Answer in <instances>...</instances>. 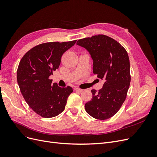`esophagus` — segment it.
I'll return each instance as SVG.
<instances>
[{
	"mask_svg": "<svg viewBox=\"0 0 157 157\" xmlns=\"http://www.w3.org/2000/svg\"><path fill=\"white\" fill-rule=\"evenodd\" d=\"M75 90L76 92H82V89H80V88H78V87H75Z\"/></svg>",
	"mask_w": 157,
	"mask_h": 157,
	"instance_id": "34e87169",
	"label": "esophagus"
}]
</instances>
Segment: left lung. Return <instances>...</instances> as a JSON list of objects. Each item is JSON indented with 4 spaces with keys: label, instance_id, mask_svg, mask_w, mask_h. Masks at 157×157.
Wrapping results in <instances>:
<instances>
[{
    "label": "left lung",
    "instance_id": "1",
    "mask_svg": "<svg viewBox=\"0 0 157 157\" xmlns=\"http://www.w3.org/2000/svg\"><path fill=\"white\" fill-rule=\"evenodd\" d=\"M77 44L87 50L93 60V73L105 81L98 92L91 90L92 98L85 104V110L97 119H108L121 107L130 86L127 52L119 42L104 35L80 39Z\"/></svg>",
    "mask_w": 157,
    "mask_h": 157
}]
</instances>
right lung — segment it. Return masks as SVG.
Masks as SVG:
<instances>
[{
  "label": "right lung",
  "instance_id": "1",
  "mask_svg": "<svg viewBox=\"0 0 157 157\" xmlns=\"http://www.w3.org/2000/svg\"><path fill=\"white\" fill-rule=\"evenodd\" d=\"M77 40L52 42L33 47L23 56L17 71V80L23 98L38 115L44 118L58 115L65 109L73 92L70 86L61 88L49 78L59 68L61 58Z\"/></svg>",
  "mask_w": 157,
  "mask_h": 157
}]
</instances>
